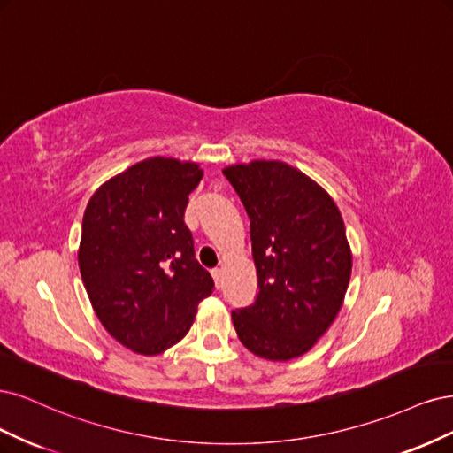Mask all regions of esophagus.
Listing matches in <instances>:
<instances>
[{"label":"esophagus","instance_id":"34e87169","mask_svg":"<svg viewBox=\"0 0 453 453\" xmlns=\"http://www.w3.org/2000/svg\"><path fill=\"white\" fill-rule=\"evenodd\" d=\"M211 274H212V279H214V282H216V288H220V282H222V269H212Z\"/></svg>","mask_w":453,"mask_h":453}]
</instances>
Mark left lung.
I'll use <instances>...</instances> for the list:
<instances>
[{"mask_svg": "<svg viewBox=\"0 0 453 453\" xmlns=\"http://www.w3.org/2000/svg\"><path fill=\"white\" fill-rule=\"evenodd\" d=\"M224 177L250 218L257 296L231 312L241 342L288 361L314 346L339 314L352 273L342 216L326 189L282 162L231 165Z\"/></svg>", "mask_w": 453, "mask_h": 453, "instance_id": "obj_1", "label": "left lung"}]
</instances>
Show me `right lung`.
Returning <instances> with one entry per match:
<instances>
[{
	"mask_svg": "<svg viewBox=\"0 0 453 453\" xmlns=\"http://www.w3.org/2000/svg\"><path fill=\"white\" fill-rule=\"evenodd\" d=\"M197 164L150 157L101 186L82 218L79 267L99 322L137 354L177 344L214 280L184 224Z\"/></svg>",
	"mask_w": 453,
	"mask_h": 453,
	"instance_id": "add662e5",
	"label": "right lung"
}]
</instances>
